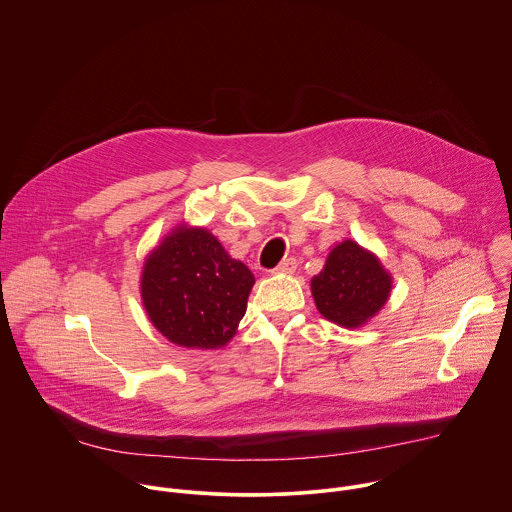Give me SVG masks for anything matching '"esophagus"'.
<instances>
[{"mask_svg":"<svg viewBox=\"0 0 512 512\" xmlns=\"http://www.w3.org/2000/svg\"><path fill=\"white\" fill-rule=\"evenodd\" d=\"M296 268H298L296 258H286V260H282V262L274 268V274H292V272H296Z\"/></svg>","mask_w":512,"mask_h":512,"instance_id":"1","label":"esophagus"}]
</instances>
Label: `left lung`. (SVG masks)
Wrapping results in <instances>:
<instances>
[{
  "mask_svg": "<svg viewBox=\"0 0 512 512\" xmlns=\"http://www.w3.org/2000/svg\"><path fill=\"white\" fill-rule=\"evenodd\" d=\"M391 274L375 254L353 240L338 244L324 270L312 278V294L324 318L343 328H359L387 302Z\"/></svg>",
  "mask_w": 512,
  "mask_h": 512,
  "instance_id": "left-lung-1",
  "label": "left lung"
}]
</instances>
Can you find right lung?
<instances>
[{"label": "right lung", "mask_w": 512, "mask_h": 512, "mask_svg": "<svg viewBox=\"0 0 512 512\" xmlns=\"http://www.w3.org/2000/svg\"><path fill=\"white\" fill-rule=\"evenodd\" d=\"M254 276L228 256L206 228L176 226L143 268L141 296L149 320L167 340L216 349L236 334Z\"/></svg>", "instance_id": "1"}]
</instances>
